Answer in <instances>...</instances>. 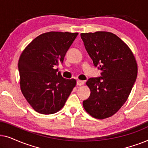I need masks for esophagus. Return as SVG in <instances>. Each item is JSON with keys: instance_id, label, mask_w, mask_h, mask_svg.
<instances>
[{"instance_id": "1", "label": "esophagus", "mask_w": 148, "mask_h": 148, "mask_svg": "<svg viewBox=\"0 0 148 148\" xmlns=\"http://www.w3.org/2000/svg\"><path fill=\"white\" fill-rule=\"evenodd\" d=\"M84 81H81V80H77V86H82V85L84 84Z\"/></svg>"}]
</instances>
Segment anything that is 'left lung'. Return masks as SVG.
<instances>
[{"label": "left lung", "mask_w": 148, "mask_h": 148, "mask_svg": "<svg viewBox=\"0 0 148 148\" xmlns=\"http://www.w3.org/2000/svg\"><path fill=\"white\" fill-rule=\"evenodd\" d=\"M81 38L95 66L101 71V77L86 82L91 94L83 106L94 118H108L130 94L137 75L136 60L129 46L111 32L82 33Z\"/></svg>", "instance_id": "1"}]
</instances>
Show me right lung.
I'll return each instance as SVG.
<instances>
[{"label": "right lung", "instance_id": "obj_1", "mask_svg": "<svg viewBox=\"0 0 148 148\" xmlns=\"http://www.w3.org/2000/svg\"><path fill=\"white\" fill-rule=\"evenodd\" d=\"M77 35L67 32H46L32 40L22 52L18 62L20 88L37 112H57L76 86L75 79L63 78L54 67L62 63Z\"/></svg>", "mask_w": 148, "mask_h": 148}]
</instances>
